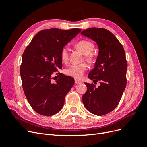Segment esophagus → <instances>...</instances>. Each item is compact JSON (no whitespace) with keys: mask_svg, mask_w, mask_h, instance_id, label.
<instances>
[{"mask_svg":"<svg viewBox=\"0 0 147 147\" xmlns=\"http://www.w3.org/2000/svg\"><path fill=\"white\" fill-rule=\"evenodd\" d=\"M80 83H81L80 80H77V79H75V84H78Z\"/></svg>","mask_w":147,"mask_h":147,"instance_id":"34e87169","label":"esophagus"}]
</instances>
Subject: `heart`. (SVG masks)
Instances as JSON below:
<instances>
[{
	"label": "heart",
	"instance_id": "b5f03b06",
	"mask_svg": "<svg viewBox=\"0 0 147 147\" xmlns=\"http://www.w3.org/2000/svg\"><path fill=\"white\" fill-rule=\"evenodd\" d=\"M75 47L79 50L84 55H88L94 50V46L91 42L83 40L78 42L75 44ZM61 58L63 63H67L69 60V50L66 47L62 49L61 52ZM87 69V65L85 64L78 65H72L65 70V74L69 76L80 79L83 76V74Z\"/></svg>",
	"mask_w": 147,
	"mask_h": 147
}]
</instances>
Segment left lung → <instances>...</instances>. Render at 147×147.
<instances>
[{
    "label": "left lung",
    "mask_w": 147,
    "mask_h": 147,
    "mask_svg": "<svg viewBox=\"0 0 147 147\" xmlns=\"http://www.w3.org/2000/svg\"><path fill=\"white\" fill-rule=\"evenodd\" d=\"M81 34L92 40L98 46L94 67L88 77L100 82L98 88L84 83L88 89L83 95V103L89 112L101 116L117 107L126 88L127 64L125 51L116 37L105 29L89 28Z\"/></svg>",
    "instance_id": "8db88e82"
}]
</instances>
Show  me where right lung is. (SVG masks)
<instances>
[{
  "instance_id": "add662e5",
  "label": "right lung",
  "mask_w": 147,
  "mask_h": 147,
  "mask_svg": "<svg viewBox=\"0 0 147 147\" xmlns=\"http://www.w3.org/2000/svg\"><path fill=\"white\" fill-rule=\"evenodd\" d=\"M80 31L77 28L43 30L25 49L20 67L22 84L26 99L38 114L51 116L63 108L74 79L59 74V78L53 83L52 75L63 67L62 49Z\"/></svg>"
}]
</instances>
